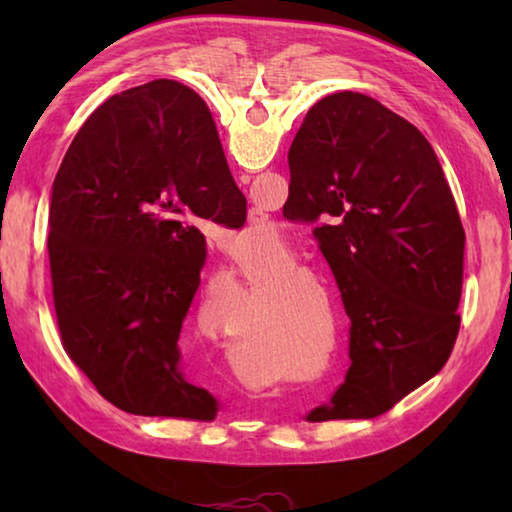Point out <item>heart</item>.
<instances>
[{
    "instance_id": "obj_1",
    "label": "heart",
    "mask_w": 512,
    "mask_h": 512,
    "mask_svg": "<svg viewBox=\"0 0 512 512\" xmlns=\"http://www.w3.org/2000/svg\"><path fill=\"white\" fill-rule=\"evenodd\" d=\"M266 228L277 230L275 223H266ZM275 320L271 314H266V311H255L253 316L246 320V325L241 327V336H239V345L241 348H248V345H259L264 339L266 334V327L273 325ZM291 341L293 345H298L302 339V332H305V327H302V320L300 318H291Z\"/></svg>"
}]
</instances>
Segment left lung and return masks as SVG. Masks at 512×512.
Here are the masks:
<instances>
[{"mask_svg": "<svg viewBox=\"0 0 512 512\" xmlns=\"http://www.w3.org/2000/svg\"><path fill=\"white\" fill-rule=\"evenodd\" d=\"M289 207L314 230L350 316V368L307 420L377 418L445 366L465 232L418 128L359 92L309 108L289 149ZM287 207V205H284Z\"/></svg>", "mask_w": 512, "mask_h": 512, "instance_id": "obj_1", "label": "left lung"}]
</instances>
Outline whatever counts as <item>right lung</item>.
I'll return each mask as SVG.
<instances>
[{"label":"right lung","mask_w":512,"mask_h":512,"mask_svg":"<svg viewBox=\"0 0 512 512\" xmlns=\"http://www.w3.org/2000/svg\"><path fill=\"white\" fill-rule=\"evenodd\" d=\"M244 207L210 108L178 81L115 94L69 144L49 205L56 318L65 352L117 409L216 418L178 339L201 282L198 223Z\"/></svg>","instance_id":"obj_1"}]
</instances>
